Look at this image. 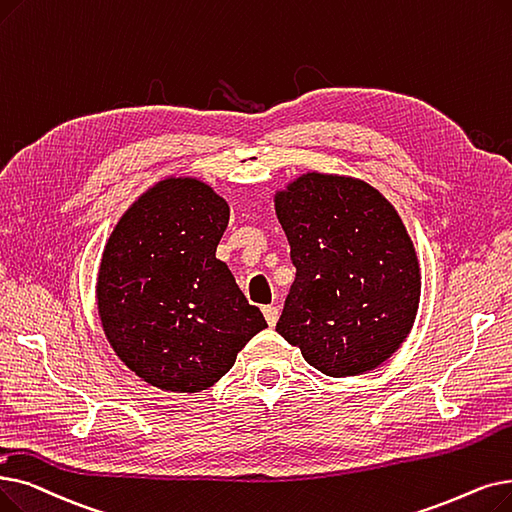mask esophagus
I'll list each match as a JSON object with an SVG mask.
<instances>
[{"label": "esophagus", "mask_w": 512, "mask_h": 512, "mask_svg": "<svg viewBox=\"0 0 512 512\" xmlns=\"http://www.w3.org/2000/svg\"><path fill=\"white\" fill-rule=\"evenodd\" d=\"M263 316H265V320H268L270 326H276L280 311H278V307H274V305H265V307H263Z\"/></svg>", "instance_id": "obj_1"}]
</instances>
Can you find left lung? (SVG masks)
Listing matches in <instances>:
<instances>
[{"mask_svg":"<svg viewBox=\"0 0 512 512\" xmlns=\"http://www.w3.org/2000/svg\"><path fill=\"white\" fill-rule=\"evenodd\" d=\"M274 203L297 268L278 335L337 379L381 366L406 341L420 301L402 217L370 184L318 171L299 175Z\"/></svg>","mask_w":512,"mask_h":512,"instance_id":"8db88e82","label":"left lung"}]
</instances>
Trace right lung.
<instances>
[{
	"label": "right lung",
	"mask_w": 512,
	"mask_h": 512,
	"mask_svg": "<svg viewBox=\"0 0 512 512\" xmlns=\"http://www.w3.org/2000/svg\"><path fill=\"white\" fill-rule=\"evenodd\" d=\"M230 207L196 177H167L110 234L96 299L119 360L163 391L215 385L265 320L215 257Z\"/></svg>",
	"instance_id": "add662e5"
}]
</instances>
